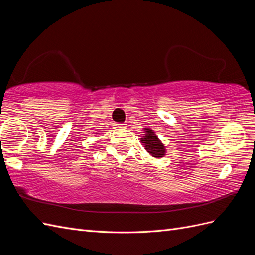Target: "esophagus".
Wrapping results in <instances>:
<instances>
[{"label": "esophagus", "mask_w": 255, "mask_h": 255, "mask_svg": "<svg viewBox=\"0 0 255 255\" xmlns=\"http://www.w3.org/2000/svg\"><path fill=\"white\" fill-rule=\"evenodd\" d=\"M113 126H114V128H126L125 123H117V122H115Z\"/></svg>", "instance_id": "esophagus-1"}]
</instances>
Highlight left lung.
Listing matches in <instances>:
<instances>
[{
  "label": "left lung",
  "instance_id": "left-lung-1",
  "mask_svg": "<svg viewBox=\"0 0 255 255\" xmlns=\"http://www.w3.org/2000/svg\"><path fill=\"white\" fill-rule=\"evenodd\" d=\"M145 136L141 138V142L144 144L145 150L148 151L153 157H163L166 153L165 145L160 142L157 136L150 128H144Z\"/></svg>",
  "mask_w": 255,
  "mask_h": 255
}]
</instances>
